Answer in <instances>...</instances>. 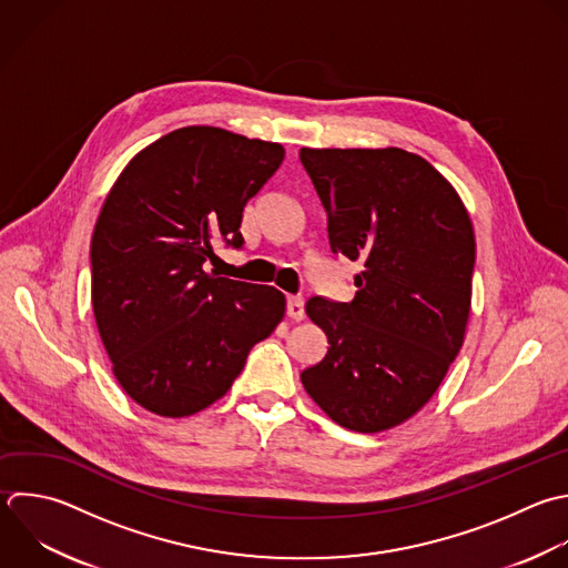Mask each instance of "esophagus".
<instances>
[{"label":"esophagus","instance_id":"esophagus-1","mask_svg":"<svg viewBox=\"0 0 568 568\" xmlns=\"http://www.w3.org/2000/svg\"><path fill=\"white\" fill-rule=\"evenodd\" d=\"M286 315H288L291 320H295V322L304 320V300L297 297V295H291V297L286 300Z\"/></svg>","mask_w":568,"mask_h":568}]
</instances>
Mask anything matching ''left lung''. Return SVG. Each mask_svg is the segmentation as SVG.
I'll return each mask as SVG.
<instances>
[{
	"instance_id": "obj_1",
	"label": "left lung",
	"mask_w": 568,
	"mask_h": 568,
	"mask_svg": "<svg viewBox=\"0 0 568 568\" xmlns=\"http://www.w3.org/2000/svg\"><path fill=\"white\" fill-rule=\"evenodd\" d=\"M300 160L326 209L331 251L362 264L351 302H306L331 346L300 377L339 426L388 430L433 397L462 348L473 224L450 182L415 153L302 149Z\"/></svg>"
}]
</instances>
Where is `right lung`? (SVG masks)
<instances>
[{
	"label": "right lung",
	"mask_w": 568,
	"mask_h": 568,
	"mask_svg": "<svg viewBox=\"0 0 568 568\" xmlns=\"http://www.w3.org/2000/svg\"><path fill=\"white\" fill-rule=\"evenodd\" d=\"M282 160L277 142L186 126L140 151L106 195L91 242L93 313L115 379L142 408L204 410L282 322L275 286L204 271L215 244H244L242 211Z\"/></svg>",
	"instance_id": "1"
}]
</instances>
